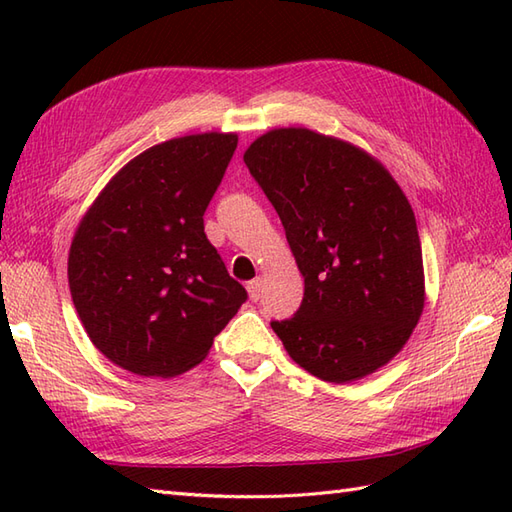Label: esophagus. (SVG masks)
Returning <instances> with one entry per match:
<instances>
[{"label": "esophagus", "instance_id": "1", "mask_svg": "<svg viewBox=\"0 0 512 512\" xmlns=\"http://www.w3.org/2000/svg\"><path fill=\"white\" fill-rule=\"evenodd\" d=\"M248 295H250V299L253 301H259V297H262V279H253V281H248Z\"/></svg>", "mask_w": 512, "mask_h": 512}]
</instances>
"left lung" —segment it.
<instances>
[{
  "instance_id": "8db88e82",
  "label": "left lung",
  "mask_w": 512,
  "mask_h": 512,
  "mask_svg": "<svg viewBox=\"0 0 512 512\" xmlns=\"http://www.w3.org/2000/svg\"><path fill=\"white\" fill-rule=\"evenodd\" d=\"M244 162L286 228L303 275L299 310L270 328L292 361L350 383L394 358L424 306L416 217L385 167L301 127L273 129Z\"/></svg>"
}]
</instances>
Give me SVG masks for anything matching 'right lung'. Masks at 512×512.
<instances>
[{
    "label": "right lung",
    "mask_w": 512,
    "mask_h": 512,
    "mask_svg": "<svg viewBox=\"0 0 512 512\" xmlns=\"http://www.w3.org/2000/svg\"><path fill=\"white\" fill-rule=\"evenodd\" d=\"M235 134L173 138L116 173L72 239L68 279L90 341L138 376L198 365L248 299L206 239Z\"/></svg>",
    "instance_id": "add662e5"
}]
</instances>
